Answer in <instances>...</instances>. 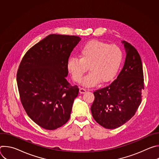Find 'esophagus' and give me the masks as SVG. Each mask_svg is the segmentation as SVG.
<instances>
[{
	"label": "esophagus",
	"instance_id": "esophagus-1",
	"mask_svg": "<svg viewBox=\"0 0 159 159\" xmlns=\"http://www.w3.org/2000/svg\"><path fill=\"white\" fill-rule=\"evenodd\" d=\"M86 89H84V88H82V87H80V89H79V92H80V94H84V93H86Z\"/></svg>",
	"mask_w": 159,
	"mask_h": 159
}]
</instances>
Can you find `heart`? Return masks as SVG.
Wrapping results in <instances>:
<instances>
[{
  "label": "heart",
  "mask_w": 159,
  "mask_h": 159,
  "mask_svg": "<svg viewBox=\"0 0 159 159\" xmlns=\"http://www.w3.org/2000/svg\"><path fill=\"white\" fill-rule=\"evenodd\" d=\"M79 57H71L67 60V69L73 80L80 82L89 69L91 70L83 81L87 87L106 83L117 75L123 61V53L116 44L91 40L85 43L79 50Z\"/></svg>",
  "instance_id": "obj_1"
}]
</instances>
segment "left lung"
I'll return each mask as SVG.
<instances>
[{
    "mask_svg": "<svg viewBox=\"0 0 159 159\" xmlns=\"http://www.w3.org/2000/svg\"><path fill=\"white\" fill-rule=\"evenodd\" d=\"M122 43L126 53L123 69L108 86L95 90V99L90 107L95 121L107 129L118 128L134 115L144 89L140 56L130 43Z\"/></svg>",
    "mask_w": 159,
    "mask_h": 159,
    "instance_id": "8db88e82",
    "label": "left lung"
}]
</instances>
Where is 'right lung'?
<instances>
[{"label": "right lung", "mask_w": 159, "mask_h": 159, "mask_svg": "<svg viewBox=\"0 0 159 159\" xmlns=\"http://www.w3.org/2000/svg\"><path fill=\"white\" fill-rule=\"evenodd\" d=\"M77 36L50 34L32 47L17 72L20 99L28 116L41 128L54 130L69 121L77 85L66 80V66Z\"/></svg>", "instance_id": "1"}]
</instances>
